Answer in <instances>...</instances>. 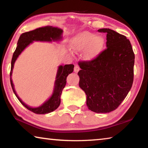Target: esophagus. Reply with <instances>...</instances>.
Instances as JSON below:
<instances>
[{"label": "esophagus", "mask_w": 148, "mask_h": 148, "mask_svg": "<svg viewBox=\"0 0 148 148\" xmlns=\"http://www.w3.org/2000/svg\"><path fill=\"white\" fill-rule=\"evenodd\" d=\"M80 70V69H79V66L77 64H76L75 65V66H74V72H76V73H77V72H79V71Z\"/></svg>", "instance_id": "obj_1"}]
</instances>
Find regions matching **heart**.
<instances>
[{"mask_svg":"<svg viewBox=\"0 0 148 148\" xmlns=\"http://www.w3.org/2000/svg\"><path fill=\"white\" fill-rule=\"evenodd\" d=\"M104 41L101 36L89 32H83L77 35L71 42V47L75 52H83L87 50L86 58L92 60L98 56L103 48Z\"/></svg>","mask_w":148,"mask_h":148,"instance_id":"heart-1","label":"heart"}]
</instances>
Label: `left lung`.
<instances>
[{
  "instance_id": "obj_1",
  "label": "left lung",
  "mask_w": 148,
  "mask_h": 148,
  "mask_svg": "<svg viewBox=\"0 0 148 148\" xmlns=\"http://www.w3.org/2000/svg\"><path fill=\"white\" fill-rule=\"evenodd\" d=\"M106 33V49L96 58L79 61V86L86 92L87 106L96 113H109L117 108L132 87L134 54L129 40L110 29Z\"/></svg>"
}]
</instances>
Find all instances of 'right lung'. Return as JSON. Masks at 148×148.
<instances>
[{
  "mask_svg": "<svg viewBox=\"0 0 148 148\" xmlns=\"http://www.w3.org/2000/svg\"><path fill=\"white\" fill-rule=\"evenodd\" d=\"M62 30L57 28V27H53L51 26H46L44 27H40L33 31L24 32L21 34L18 40L17 44V47L15 50L13 54L11 62V71L10 73V84L12 88L13 89L14 94L19 102L23 106L28 109L30 111L34 112L37 114H45L56 110L59 106L61 103V95L62 93V89L66 86V77L69 74L72 73L74 71V64H65L64 66H59L58 71L57 72L56 80L55 82V87L51 97L46 101L40 106L37 108H32L29 106L25 103L19 99L18 95H17L15 91L13 82L12 80V74L13 71L14 65L16 62L17 57L25 47L29 46L30 44L33 42V41H44V42H51L60 40L62 38Z\"/></svg>",
  "mask_w": 148,
  "mask_h": 148,
  "instance_id": "1",
  "label": "right lung"
}]
</instances>
